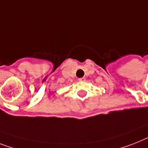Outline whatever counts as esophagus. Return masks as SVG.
I'll return each mask as SVG.
<instances>
[{"mask_svg":"<svg viewBox=\"0 0 148 148\" xmlns=\"http://www.w3.org/2000/svg\"><path fill=\"white\" fill-rule=\"evenodd\" d=\"M78 80H79V81H85L86 79H85V77H81V78H79Z\"/></svg>","mask_w":148,"mask_h":148,"instance_id":"1","label":"esophagus"}]
</instances>
